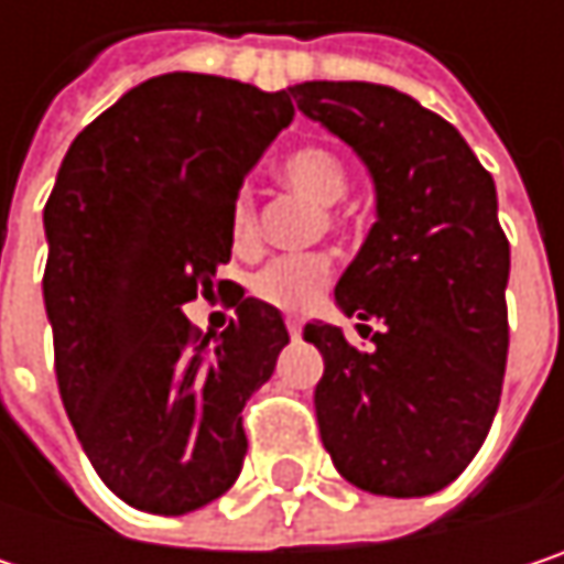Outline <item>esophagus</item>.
I'll return each instance as SVG.
<instances>
[{
    "instance_id": "obj_1",
    "label": "esophagus",
    "mask_w": 564,
    "mask_h": 564,
    "mask_svg": "<svg viewBox=\"0 0 564 564\" xmlns=\"http://www.w3.org/2000/svg\"><path fill=\"white\" fill-rule=\"evenodd\" d=\"M286 333H290L293 339H300V333H303V326H300V319H286Z\"/></svg>"
}]
</instances>
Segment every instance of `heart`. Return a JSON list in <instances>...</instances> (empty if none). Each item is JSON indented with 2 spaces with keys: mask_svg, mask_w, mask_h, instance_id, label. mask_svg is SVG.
I'll return each instance as SVG.
<instances>
[{
  "mask_svg": "<svg viewBox=\"0 0 564 564\" xmlns=\"http://www.w3.org/2000/svg\"><path fill=\"white\" fill-rule=\"evenodd\" d=\"M281 182L296 195H303L306 202L329 208L346 198L349 170L339 153H333L326 147H303V150H293L281 163ZM339 221H343L339 215H333V212L326 215L329 228H336ZM228 228H231L235 248L254 245L258 212H254V198L248 188H238L231 212H228ZM326 281H329V261L323 254H293V258H278L268 268H261L251 281V293L278 310L300 313L319 300Z\"/></svg>",
  "mask_w": 564,
  "mask_h": 564,
  "instance_id": "heart-1",
  "label": "heart"
}]
</instances>
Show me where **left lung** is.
<instances>
[{"label": "left lung", "instance_id": "obj_1", "mask_svg": "<svg viewBox=\"0 0 564 564\" xmlns=\"http://www.w3.org/2000/svg\"><path fill=\"white\" fill-rule=\"evenodd\" d=\"M290 97L359 153L379 208L336 283L346 316L386 326L376 349L329 323L303 326L323 352V447L359 490L437 494L487 441L503 392L509 241L494 175L444 117L394 87L303 80Z\"/></svg>", "mask_w": 564, "mask_h": 564}]
</instances>
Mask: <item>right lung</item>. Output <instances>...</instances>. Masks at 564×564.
<instances>
[{
	"mask_svg": "<svg viewBox=\"0 0 564 564\" xmlns=\"http://www.w3.org/2000/svg\"><path fill=\"white\" fill-rule=\"evenodd\" d=\"M290 120V90L175 70L87 123L57 170L42 281L57 392L130 507L182 516L241 474V408L290 336L274 306L215 271L231 261L241 178ZM215 285L239 319L208 347L181 306Z\"/></svg>",
	"mask_w": 564,
	"mask_h": 564,
	"instance_id": "obj_1",
	"label": "right lung"
}]
</instances>
